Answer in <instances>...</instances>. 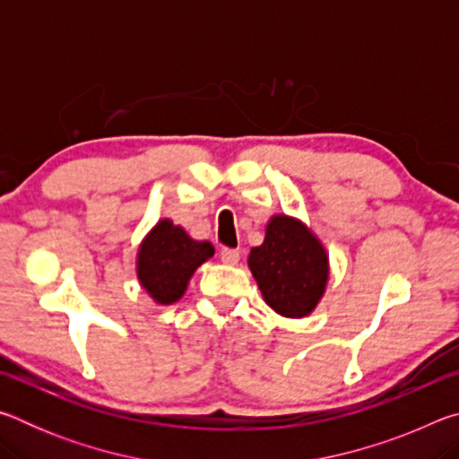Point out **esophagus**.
Wrapping results in <instances>:
<instances>
[{"mask_svg": "<svg viewBox=\"0 0 459 459\" xmlns=\"http://www.w3.org/2000/svg\"><path fill=\"white\" fill-rule=\"evenodd\" d=\"M221 259L222 263H227V265H237L238 259H240V253L235 251V248H221Z\"/></svg>", "mask_w": 459, "mask_h": 459, "instance_id": "esophagus-1", "label": "esophagus"}]
</instances>
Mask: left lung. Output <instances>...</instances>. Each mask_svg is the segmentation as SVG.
<instances>
[{
	"instance_id": "obj_1",
	"label": "left lung",
	"mask_w": 459,
	"mask_h": 459,
	"mask_svg": "<svg viewBox=\"0 0 459 459\" xmlns=\"http://www.w3.org/2000/svg\"><path fill=\"white\" fill-rule=\"evenodd\" d=\"M248 267L263 299L279 316L312 314L328 283V255L304 222L277 214L269 221L265 240L251 248Z\"/></svg>"
}]
</instances>
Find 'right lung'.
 Returning <instances> with one entry per match:
<instances>
[{"instance_id":"obj_1","label":"right lung","mask_w":459,"mask_h":459,"mask_svg":"<svg viewBox=\"0 0 459 459\" xmlns=\"http://www.w3.org/2000/svg\"><path fill=\"white\" fill-rule=\"evenodd\" d=\"M214 255L208 240H194L182 227L164 219L150 230L137 253V277L155 304L169 306L184 295L190 277Z\"/></svg>"}]
</instances>
